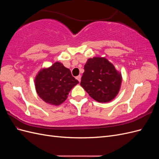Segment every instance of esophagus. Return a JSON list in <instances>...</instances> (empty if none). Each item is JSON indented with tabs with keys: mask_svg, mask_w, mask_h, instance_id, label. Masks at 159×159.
Instances as JSON below:
<instances>
[{
	"mask_svg": "<svg viewBox=\"0 0 159 159\" xmlns=\"http://www.w3.org/2000/svg\"><path fill=\"white\" fill-rule=\"evenodd\" d=\"M81 75H78V76L76 77V79L79 81V82H80V81H81Z\"/></svg>",
	"mask_w": 159,
	"mask_h": 159,
	"instance_id": "1",
	"label": "esophagus"
}]
</instances>
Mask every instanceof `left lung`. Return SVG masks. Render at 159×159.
<instances>
[{
    "mask_svg": "<svg viewBox=\"0 0 159 159\" xmlns=\"http://www.w3.org/2000/svg\"><path fill=\"white\" fill-rule=\"evenodd\" d=\"M80 85L96 102L112 101L121 88L122 75L105 57L89 58L84 66Z\"/></svg>",
    "mask_w": 159,
    "mask_h": 159,
    "instance_id": "left-lung-1",
    "label": "left lung"
}]
</instances>
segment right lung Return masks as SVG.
Returning a JSON list of instances; mask_svg holds the SVG:
<instances>
[{
	"mask_svg": "<svg viewBox=\"0 0 159 159\" xmlns=\"http://www.w3.org/2000/svg\"><path fill=\"white\" fill-rule=\"evenodd\" d=\"M78 83L70 70L59 61L40 69L34 80L38 96L46 103L55 106L64 103L71 89Z\"/></svg>",
	"mask_w": 159,
	"mask_h": 159,
	"instance_id": "obj_1",
	"label": "right lung"
}]
</instances>
